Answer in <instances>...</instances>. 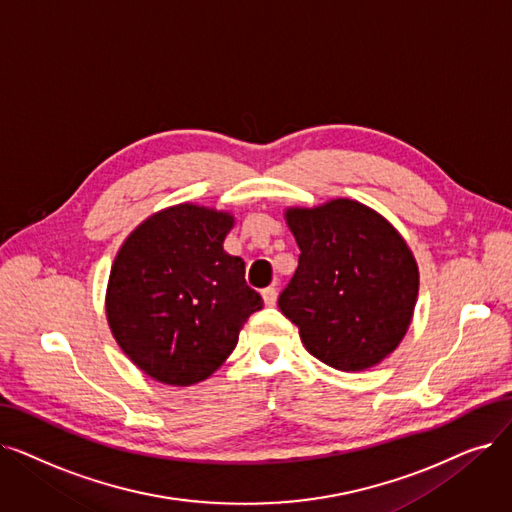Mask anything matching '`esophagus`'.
I'll use <instances>...</instances> for the list:
<instances>
[{"mask_svg": "<svg viewBox=\"0 0 512 512\" xmlns=\"http://www.w3.org/2000/svg\"><path fill=\"white\" fill-rule=\"evenodd\" d=\"M261 297H263V303L268 305V307H272V305H276V301H278V291L274 286H268V288H263L261 291Z\"/></svg>", "mask_w": 512, "mask_h": 512, "instance_id": "1", "label": "esophagus"}]
</instances>
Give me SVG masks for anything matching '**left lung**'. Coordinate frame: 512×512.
Here are the masks:
<instances>
[{
	"instance_id": "obj_1",
	"label": "left lung",
	"mask_w": 512,
	"mask_h": 512,
	"mask_svg": "<svg viewBox=\"0 0 512 512\" xmlns=\"http://www.w3.org/2000/svg\"><path fill=\"white\" fill-rule=\"evenodd\" d=\"M286 224L301 255L280 311L320 362L343 372L376 366L404 339L416 305L408 244L385 217L347 198L288 209Z\"/></svg>"
}]
</instances>
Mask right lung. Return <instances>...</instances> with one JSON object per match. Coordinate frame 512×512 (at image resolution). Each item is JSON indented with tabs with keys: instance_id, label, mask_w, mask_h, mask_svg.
Wrapping results in <instances>:
<instances>
[{
	"instance_id": "add662e5",
	"label": "right lung",
	"mask_w": 512,
	"mask_h": 512,
	"mask_svg": "<svg viewBox=\"0 0 512 512\" xmlns=\"http://www.w3.org/2000/svg\"><path fill=\"white\" fill-rule=\"evenodd\" d=\"M232 215L177 205L148 217L123 242L106 293V318L127 358L154 381H205L263 307L244 261L224 251Z\"/></svg>"
}]
</instances>
